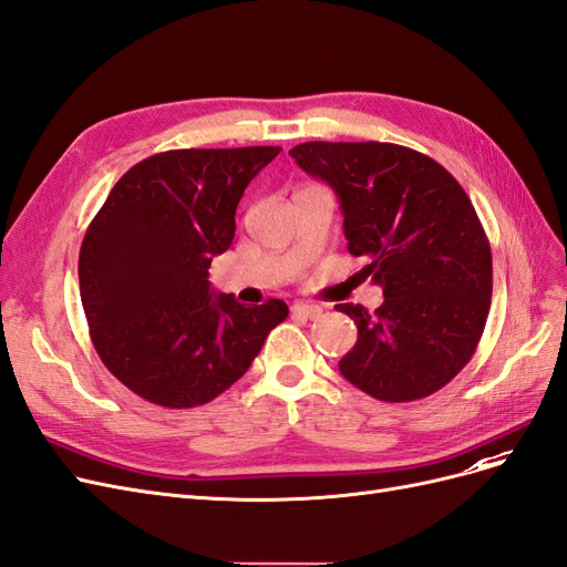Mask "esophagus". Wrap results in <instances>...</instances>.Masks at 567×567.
<instances>
[{"label":"esophagus","instance_id":"34e87169","mask_svg":"<svg viewBox=\"0 0 567 567\" xmlns=\"http://www.w3.org/2000/svg\"><path fill=\"white\" fill-rule=\"evenodd\" d=\"M290 312L298 317H307V319H319L323 315V307L310 305V302H296L293 307H290Z\"/></svg>","mask_w":567,"mask_h":567}]
</instances>
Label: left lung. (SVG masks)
Masks as SVG:
<instances>
[{
	"instance_id": "obj_1",
	"label": "left lung",
	"mask_w": 567,
	"mask_h": 567,
	"mask_svg": "<svg viewBox=\"0 0 567 567\" xmlns=\"http://www.w3.org/2000/svg\"><path fill=\"white\" fill-rule=\"evenodd\" d=\"M288 153L333 188L348 248L385 296L375 312L336 305L357 323L340 373L381 402L437 392L471 362L492 302V250L471 198L437 161L398 144L307 142Z\"/></svg>"
}]
</instances>
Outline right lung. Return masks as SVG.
Returning <instances> with one entry per match:
<instances>
[{"label":"right lung","instance_id":"1","mask_svg":"<svg viewBox=\"0 0 567 567\" xmlns=\"http://www.w3.org/2000/svg\"><path fill=\"white\" fill-rule=\"evenodd\" d=\"M279 146L179 148L130 167L80 248V298L101 362L142 400L192 409L250 369L284 300L246 307L208 269L236 231V205Z\"/></svg>","mask_w":567,"mask_h":567}]
</instances>
